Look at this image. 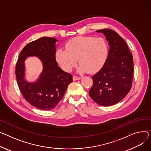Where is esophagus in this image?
Listing matches in <instances>:
<instances>
[{
	"instance_id": "34e87169",
	"label": "esophagus",
	"mask_w": 151,
	"mask_h": 151,
	"mask_svg": "<svg viewBox=\"0 0 151 151\" xmlns=\"http://www.w3.org/2000/svg\"><path fill=\"white\" fill-rule=\"evenodd\" d=\"M81 79V78H80V77H78V76H73V81H76V80H79V79Z\"/></svg>"
}]
</instances>
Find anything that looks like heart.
<instances>
[{"label":"heart","mask_w":151,"mask_h":151,"mask_svg":"<svg viewBox=\"0 0 151 151\" xmlns=\"http://www.w3.org/2000/svg\"><path fill=\"white\" fill-rule=\"evenodd\" d=\"M108 52V44L104 38L81 36L69 40L65 44V50L58 49L56 59L67 72H71L78 59V73H95L104 64Z\"/></svg>","instance_id":"obj_1"}]
</instances>
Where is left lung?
<instances>
[{
  "instance_id": "left-lung-1",
  "label": "left lung",
  "mask_w": 151,
  "mask_h": 151,
  "mask_svg": "<svg viewBox=\"0 0 151 151\" xmlns=\"http://www.w3.org/2000/svg\"><path fill=\"white\" fill-rule=\"evenodd\" d=\"M106 36L110 47L104 65L92 76L93 86L89 95L97 104L110 106L119 102L132 87L133 56L124 40L110 29L96 31Z\"/></svg>"
}]
</instances>
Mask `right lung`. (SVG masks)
I'll use <instances>...</instances> for the list:
<instances>
[{"instance_id": "right-lung-1", "label": "right lung", "mask_w": 151, "mask_h": 151, "mask_svg": "<svg viewBox=\"0 0 151 151\" xmlns=\"http://www.w3.org/2000/svg\"><path fill=\"white\" fill-rule=\"evenodd\" d=\"M57 41L53 37H42L28 43L22 50L16 66L20 91L30 104L41 110L55 108L73 81L72 75L63 71L56 61ZM29 56L37 57L43 65V72L33 83L24 79V61Z\"/></svg>"}]
</instances>
